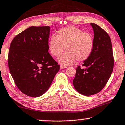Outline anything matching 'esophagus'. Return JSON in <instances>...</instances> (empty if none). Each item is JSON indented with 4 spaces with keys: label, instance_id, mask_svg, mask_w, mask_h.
<instances>
[{
    "label": "esophagus",
    "instance_id": "obj_1",
    "mask_svg": "<svg viewBox=\"0 0 125 125\" xmlns=\"http://www.w3.org/2000/svg\"><path fill=\"white\" fill-rule=\"evenodd\" d=\"M66 68H67V66H63V65H61V66H60V68L61 69H65Z\"/></svg>",
    "mask_w": 125,
    "mask_h": 125
}]
</instances>
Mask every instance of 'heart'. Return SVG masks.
<instances>
[{
    "label": "heart",
    "instance_id": "heart-1",
    "mask_svg": "<svg viewBox=\"0 0 125 125\" xmlns=\"http://www.w3.org/2000/svg\"><path fill=\"white\" fill-rule=\"evenodd\" d=\"M94 41L92 35L74 26L63 28L53 35L48 41L49 52L58 57L66 48L67 52L59 57L61 64L68 66L77 59L83 61L88 59L94 49Z\"/></svg>",
    "mask_w": 125,
    "mask_h": 125
}]
</instances>
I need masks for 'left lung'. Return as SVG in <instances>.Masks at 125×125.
Segmentation results:
<instances>
[{"mask_svg":"<svg viewBox=\"0 0 125 125\" xmlns=\"http://www.w3.org/2000/svg\"><path fill=\"white\" fill-rule=\"evenodd\" d=\"M94 31L92 52L83 62L81 68L78 66L73 81L75 89L81 94L91 96L104 87L114 68L111 41L105 31L94 23H91Z\"/></svg>","mask_w":125,"mask_h":125,"instance_id":"left-lung-1","label":"left lung"}]
</instances>
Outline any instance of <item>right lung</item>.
Segmentation results:
<instances>
[{
    "label": "right lung",
    "instance_id": "add662e5",
    "mask_svg": "<svg viewBox=\"0 0 125 125\" xmlns=\"http://www.w3.org/2000/svg\"><path fill=\"white\" fill-rule=\"evenodd\" d=\"M50 27H30L11 41L8 53L9 69L19 90L37 97L50 87L59 65L48 53Z\"/></svg>",
    "mask_w": 125,
    "mask_h": 125
}]
</instances>
